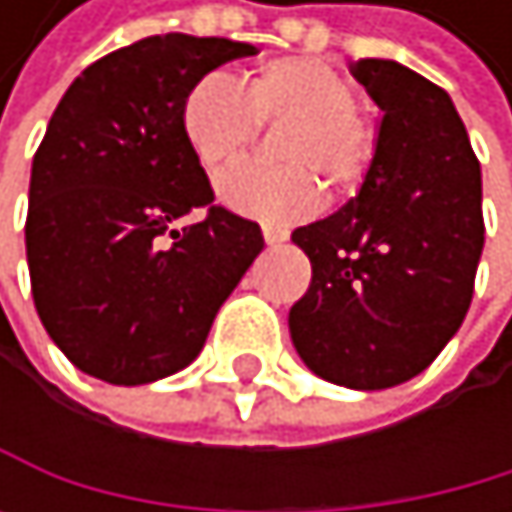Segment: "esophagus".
Returning <instances> with one entry per match:
<instances>
[{
	"mask_svg": "<svg viewBox=\"0 0 512 512\" xmlns=\"http://www.w3.org/2000/svg\"><path fill=\"white\" fill-rule=\"evenodd\" d=\"M261 233H264V242H267V245H279V242L288 239V230H285V227H276V224H264Z\"/></svg>",
	"mask_w": 512,
	"mask_h": 512,
	"instance_id": "1",
	"label": "esophagus"
}]
</instances>
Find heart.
Returning <instances> with one entry per match:
<instances>
[{
	"instance_id": "1",
	"label": "heart",
	"mask_w": 512,
	"mask_h": 512,
	"mask_svg": "<svg viewBox=\"0 0 512 512\" xmlns=\"http://www.w3.org/2000/svg\"><path fill=\"white\" fill-rule=\"evenodd\" d=\"M270 162H239L214 193L236 214L291 224L319 202V178L331 190L356 187L375 156V128L356 107L353 82L319 57H279L242 85L224 73L202 76L181 104L184 141L205 171L236 159L254 122H279Z\"/></svg>"
}]
</instances>
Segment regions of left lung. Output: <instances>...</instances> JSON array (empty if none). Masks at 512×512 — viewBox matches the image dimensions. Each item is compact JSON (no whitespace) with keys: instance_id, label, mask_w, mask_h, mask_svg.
Instances as JSON below:
<instances>
[{"instance_id":"obj_1","label":"left lung","mask_w":512,"mask_h":512,"mask_svg":"<svg viewBox=\"0 0 512 512\" xmlns=\"http://www.w3.org/2000/svg\"><path fill=\"white\" fill-rule=\"evenodd\" d=\"M350 73L381 107L375 156L347 205L291 233L313 279L288 331L322 381L387 390L421 375L470 310L482 171L439 85L384 57Z\"/></svg>"}]
</instances>
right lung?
Instances as JSON below:
<instances>
[{"instance_id":"1","label":"right lung","mask_w":512,"mask_h":512,"mask_svg":"<svg viewBox=\"0 0 512 512\" xmlns=\"http://www.w3.org/2000/svg\"><path fill=\"white\" fill-rule=\"evenodd\" d=\"M258 48L165 33L73 79L30 171L27 264L36 313L91 378L153 384L187 368L264 248L261 227L211 205L181 131L187 91ZM193 207L199 225L174 228Z\"/></svg>"}]
</instances>
